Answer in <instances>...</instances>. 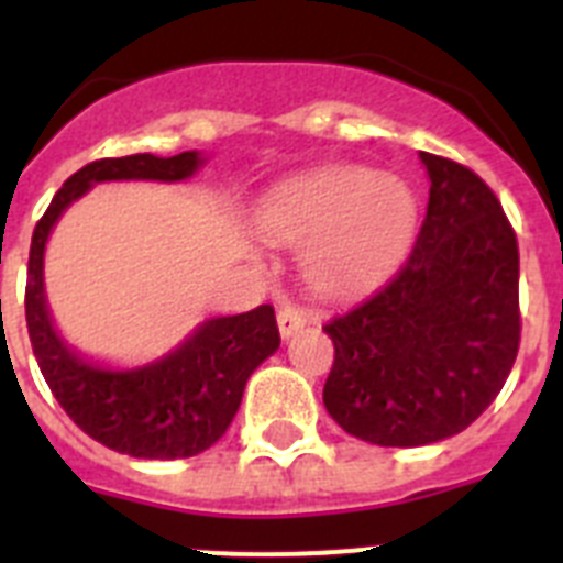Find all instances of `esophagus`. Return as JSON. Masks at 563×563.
I'll use <instances>...</instances> for the list:
<instances>
[{"label":"esophagus","instance_id":"1","mask_svg":"<svg viewBox=\"0 0 563 563\" xmlns=\"http://www.w3.org/2000/svg\"><path fill=\"white\" fill-rule=\"evenodd\" d=\"M276 319H278V333L285 335V339H290L296 330H301L307 324L305 310H301V307H296V305H290V301L278 307Z\"/></svg>","mask_w":563,"mask_h":563}]
</instances>
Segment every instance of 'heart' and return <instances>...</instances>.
I'll list each match as a JSON object with an SVG mask.
<instances>
[{
	"label": "heart",
	"mask_w": 563,
	"mask_h": 563,
	"mask_svg": "<svg viewBox=\"0 0 563 563\" xmlns=\"http://www.w3.org/2000/svg\"><path fill=\"white\" fill-rule=\"evenodd\" d=\"M258 228L301 244L307 282L328 296L373 290L410 253L419 201L398 176L369 167H324L278 185L258 205Z\"/></svg>",
	"instance_id": "b5f03b06"
}]
</instances>
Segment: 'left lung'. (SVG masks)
Masks as SVG:
<instances>
[{
  "label": "left lung",
  "instance_id": "1",
  "mask_svg": "<svg viewBox=\"0 0 563 563\" xmlns=\"http://www.w3.org/2000/svg\"><path fill=\"white\" fill-rule=\"evenodd\" d=\"M430 201L410 258L324 324V407L355 439L421 446L467 430L510 376L521 341L518 242L501 201L453 158L419 153Z\"/></svg>",
  "mask_w": 563,
  "mask_h": 563
}]
</instances>
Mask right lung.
I'll return each mask as SVG.
<instances>
[{
	"mask_svg": "<svg viewBox=\"0 0 563 563\" xmlns=\"http://www.w3.org/2000/svg\"><path fill=\"white\" fill-rule=\"evenodd\" d=\"M199 165L196 151L170 158L136 153L90 162L62 185L33 230L25 319L42 376L81 432L133 459H190L222 439L242 405L250 373L278 350L276 313L262 305L250 313L208 319L158 362L136 369L99 367L67 347L53 330L42 276L45 244L67 205L96 181H181Z\"/></svg>",
	"mask_w": 563,
	"mask_h": 563,
	"instance_id": "obj_1",
	"label": "right lung"
}]
</instances>
